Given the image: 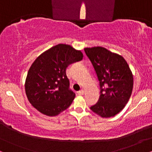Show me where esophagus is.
<instances>
[{"instance_id": "1", "label": "esophagus", "mask_w": 152, "mask_h": 152, "mask_svg": "<svg viewBox=\"0 0 152 152\" xmlns=\"http://www.w3.org/2000/svg\"><path fill=\"white\" fill-rule=\"evenodd\" d=\"M77 93H78V95H79V96H82L83 94H84V90L81 89V90L78 91Z\"/></svg>"}]
</instances>
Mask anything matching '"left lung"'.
<instances>
[{
	"mask_svg": "<svg viewBox=\"0 0 152 152\" xmlns=\"http://www.w3.org/2000/svg\"><path fill=\"white\" fill-rule=\"evenodd\" d=\"M84 51L93 65L100 85V97L93 112L102 118L116 115L126 106L133 90V74L121 55L104 47L85 48Z\"/></svg>",
	"mask_w": 152,
	"mask_h": 152,
	"instance_id": "1",
	"label": "left lung"
}]
</instances>
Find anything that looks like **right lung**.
I'll return each mask as SVG.
<instances>
[{"label": "right lung", "instance_id": "obj_1", "mask_svg": "<svg viewBox=\"0 0 152 152\" xmlns=\"http://www.w3.org/2000/svg\"><path fill=\"white\" fill-rule=\"evenodd\" d=\"M83 57L81 50L62 43L41 53L31 66L25 82L31 105L48 116H56L68 109L76 95L69 89L66 68Z\"/></svg>", "mask_w": 152, "mask_h": 152}]
</instances>
